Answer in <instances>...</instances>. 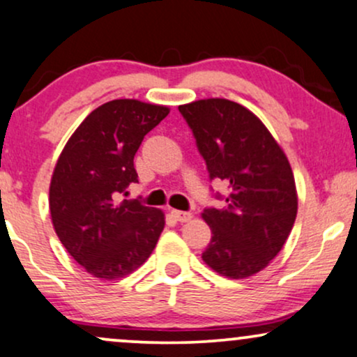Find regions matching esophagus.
<instances>
[{
    "mask_svg": "<svg viewBox=\"0 0 357 357\" xmlns=\"http://www.w3.org/2000/svg\"><path fill=\"white\" fill-rule=\"evenodd\" d=\"M172 213H174V217L178 222H188L192 220V217H194V213L192 212H183V211H172Z\"/></svg>",
    "mask_w": 357,
    "mask_h": 357,
    "instance_id": "esophagus-1",
    "label": "esophagus"
}]
</instances>
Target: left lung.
<instances>
[{
    "mask_svg": "<svg viewBox=\"0 0 357 357\" xmlns=\"http://www.w3.org/2000/svg\"><path fill=\"white\" fill-rule=\"evenodd\" d=\"M208 178L224 180L220 208L205 207L212 238L204 262L230 279L257 274L286 244L297 213L296 182L282 149L252 112L225 98L180 105Z\"/></svg>",
    "mask_w": 357,
    "mask_h": 357,
    "instance_id": "8db88e82",
    "label": "left lung"
}]
</instances>
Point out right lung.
I'll return each instance as SVG.
<instances>
[{
	"instance_id": "right-lung-1",
	"label": "right lung",
	"mask_w": 357,
	"mask_h": 357,
	"mask_svg": "<svg viewBox=\"0 0 357 357\" xmlns=\"http://www.w3.org/2000/svg\"><path fill=\"white\" fill-rule=\"evenodd\" d=\"M169 108L138 100H112L75 130L54 167L50 212L56 236L83 269L120 279L150 257L163 213L140 199L119 202L138 182L133 158L142 140Z\"/></svg>"
}]
</instances>
